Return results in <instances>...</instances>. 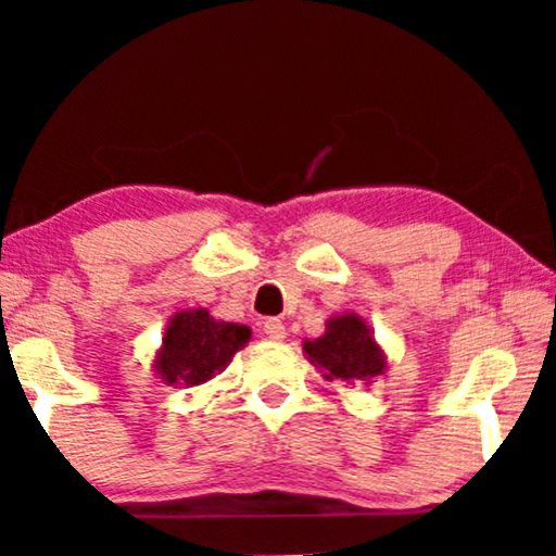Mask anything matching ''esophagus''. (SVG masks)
Instances as JSON below:
<instances>
[{
  "mask_svg": "<svg viewBox=\"0 0 556 556\" xmlns=\"http://www.w3.org/2000/svg\"><path fill=\"white\" fill-rule=\"evenodd\" d=\"M263 331H265V337L273 341L286 339V326H283V321H278V318H268V321L263 324Z\"/></svg>",
  "mask_w": 556,
  "mask_h": 556,
  "instance_id": "esophagus-1",
  "label": "esophagus"
}]
</instances>
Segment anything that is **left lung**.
<instances>
[{"label":"left lung","mask_w":556,"mask_h":556,"mask_svg":"<svg viewBox=\"0 0 556 556\" xmlns=\"http://www.w3.org/2000/svg\"><path fill=\"white\" fill-rule=\"evenodd\" d=\"M303 354L329 382L371 384L387 371V356L375 331L364 316L352 311L331 316L321 337L303 341Z\"/></svg>","instance_id":"obj_1"}]
</instances>
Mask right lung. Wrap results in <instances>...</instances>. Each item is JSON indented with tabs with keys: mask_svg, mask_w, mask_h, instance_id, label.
<instances>
[{
	"mask_svg": "<svg viewBox=\"0 0 556 556\" xmlns=\"http://www.w3.org/2000/svg\"><path fill=\"white\" fill-rule=\"evenodd\" d=\"M250 337L248 326L219 321L207 308L179 311L166 324L154 371L169 387L204 384L232 362Z\"/></svg>",
	"mask_w": 556,
	"mask_h": 556,
	"instance_id": "add662e5",
	"label": "right lung"
}]
</instances>
